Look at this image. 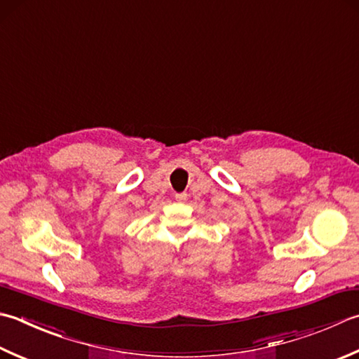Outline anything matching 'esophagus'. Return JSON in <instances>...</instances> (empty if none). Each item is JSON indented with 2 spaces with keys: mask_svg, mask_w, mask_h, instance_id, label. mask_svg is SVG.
<instances>
[{
  "mask_svg": "<svg viewBox=\"0 0 359 359\" xmlns=\"http://www.w3.org/2000/svg\"><path fill=\"white\" fill-rule=\"evenodd\" d=\"M187 199H188L187 193H180V194L175 196V201H179V202H187Z\"/></svg>",
  "mask_w": 359,
  "mask_h": 359,
  "instance_id": "esophagus-1",
  "label": "esophagus"
}]
</instances>
